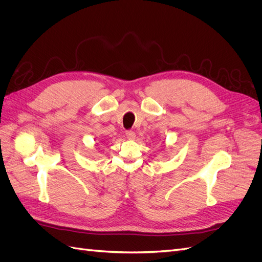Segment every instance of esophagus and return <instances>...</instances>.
<instances>
[{
    "instance_id": "obj_1",
    "label": "esophagus",
    "mask_w": 262,
    "mask_h": 262,
    "mask_svg": "<svg viewBox=\"0 0 262 262\" xmlns=\"http://www.w3.org/2000/svg\"><path fill=\"white\" fill-rule=\"evenodd\" d=\"M126 137H127L128 139H135V137H136V134H135L133 130H126Z\"/></svg>"
}]
</instances>
